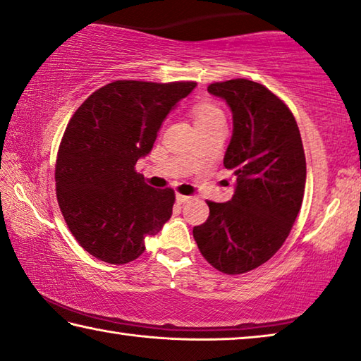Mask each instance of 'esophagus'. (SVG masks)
Masks as SVG:
<instances>
[{
    "label": "esophagus",
    "instance_id": "1",
    "mask_svg": "<svg viewBox=\"0 0 361 361\" xmlns=\"http://www.w3.org/2000/svg\"><path fill=\"white\" fill-rule=\"evenodd\" d=\"M190 196H185V194H176V202H180V204H183V202H188L190 201Z\"/></svg>",
    "mask_w": 361,
    "mask_h": 361
}]
</instances>
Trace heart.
<instances>
[{"label": "heart", "instance_id": "obj_1", "mask_svg": "<svg viewBox=\"0 0 361 361\" xmlns=\"http://www.w3.org/2000/svg\"><path fill=\"white\" fill-rule=\"evenodd\" d=\"M192 118L196 127H204V125H210L219 120H225V114L221 109L215 104L214 101H199L192 106Z\"/></svg>", "mask_w": 361, "mask_h": 361}]
</instances>
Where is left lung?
Listing matches in <instances>:
<instances>
[{
	"label": "left lung",
	"mask_w": 361,
	"mask_h": 361,
	"mask_svg": "<svg viewBox=\"0 0 361 361\" xmlns=\"http://www.w3.org/2000/svg\"><path fill=\"white\" fill-rule=\"evenodd\" d=\"M207 90L233 111L223 164L236 190L230 202L207 201L209 219L192 236L212 267L241 274L270 260L293 230L305 191L304 145L294 114L263 85L234 78Z\"/></svg>",
	"instance_id": "left-lung-1"
}]
</instances>
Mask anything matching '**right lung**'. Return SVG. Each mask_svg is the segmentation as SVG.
Here are the masks:
<instances>
[{
    "label": "right lung",
    "mask_w": 361,
    "mask_h": 361,
    "mask_svg": "<svg viewBox=\"0 0 361 361\" xmlns=\"http://www.w3.org/2000/svg\"><path fill=\"white\" fill-rule=\"evenodd\" d=\"M194 87L117 80L72 116L57 151L56 196L73 238L96 259L112 265L138 259L146 238L171 216L175 191L149 186L135 165L152 149L170 109Z\"/></svg>",
    "instance_id": "obj_1"
}]
</instances>
